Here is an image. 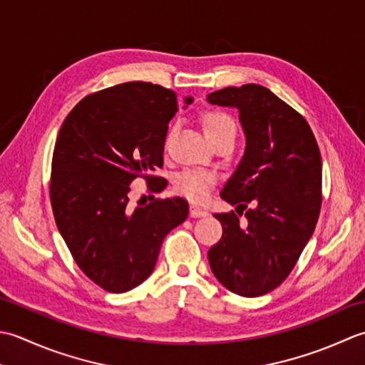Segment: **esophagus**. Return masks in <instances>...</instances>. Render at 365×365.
Masks as SVG:
<instances>
[{"label":"esophagus","mask_w":365,"mask_h":365,"mask_svg":"<svg viewBox=\"0 0 365 365\" xmlns=\"http://www.w3.org/2000/svg\"><path fill=\"white\" fill-rule=\"evenodd\" d=\"M207 211L203 210V207H200L197 205H192L190 206V217H206Z\"/></svg>","instance_id":"obj_1"}]
</instances>
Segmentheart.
<instances>
[{
	"label": "heart",
	"instance_id": "heart-1",
	"mask_svg": "<svg viewBox=\"0 0 365 365\" xmlns=\"http://www.w3.org/2000/svg\"><path fill=\"white\" fill-rule=\"evenodd\" d=\"M202 123L206 137L212 141V145L219 140L236 137V123L232 116L224 113V111H206ZM215 181H217V176L212 172H206V170H184V172L176 176L175 185L182 195L195 200V202H202V200L210 195Z\"/></svg>",
	"mask_w": 365,
	"mask_h": 365
}]
</instances>
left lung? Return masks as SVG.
<instances>
[{"instance_id": "8db88e82", "label": "left lung", "mask_w": 365, "mask_h": 365, "mask_svg": "<svg viewBox=\"0 0 365 365\" xmlns=\"http://www.w3.org/2000/svg\"><path fill=\"white\" fill-rule=\"evenodd\" d=\"M207 102L240 111L245 133L242 159L220 192L236 211L214 214L224 233L207 259L230 292L257 297L288 277L314 233L322 155L307 121L264 86H228Z\"/></svg>"}]
</instances>
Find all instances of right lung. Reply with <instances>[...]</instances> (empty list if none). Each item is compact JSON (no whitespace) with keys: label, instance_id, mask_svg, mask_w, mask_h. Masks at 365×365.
Returning a JSON list of instances; mask_svg holds the SVG:
<instances>
[{"label":"right lung","instance_id":"obj_1","mask_svg":"<svg viewBox=\"0 0 365 365\" xmlns=\"http://www.w3.org/2000/svg\"><path fill=\"white\" fill-rule=\"evenodd\" d=\"M184 99V108L192 103ZM178 111L172 89L129 81L81 99L59 129L51 160L50 200L56 227L78 267L110 293L138 287L154 271L160 245L187 219L181 197L129 206L133 180L151 192L167 187L163 165L168 123Z\"/></svg>","mask_w":365,"mask_h":365}]
</instances>
